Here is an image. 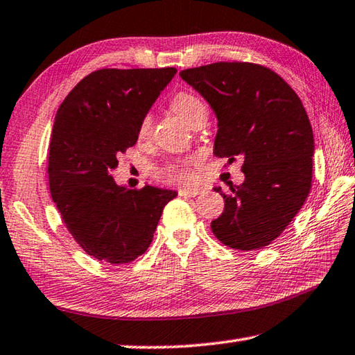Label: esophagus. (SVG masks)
I'll return each instance as SVG.
<instances>
[{"label": "esophagus", "instance_id": "esophagus-1", "mask_svg": "<svg viewBox=\"0 0 355 355\" xmlns=\"http://www.w3.org/2000/svg\"><path fill=\"white\" fill-rule=\"evenodd\" d=\"M178 194L182 197H196V196L202 194V191L196 189V188H183V189L178 191Z\"/></svg>", "mask_w": 355, "mask_h": 355}]
</instances>
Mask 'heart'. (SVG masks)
I'll return each mask as SVG.
<instances>
[{"instance_id":"1","label":"heart","mask_w":355,"mask_h":355,"mask_svg":"<svg viewBox=\"0 0 355 355\" xmlns=\"http://www.w3.org/2000/svg\"><path fill=\"white\" fill-rule=\"evenodd\" d=\"M171 106L172 110L175 111L186 123L191 125L192 128L199 127L200 123H205L208 116L207 106L203 105V101L199 97H196V95H192L189 92H178L175 97L172 98ZM150 130H152V117L146 116L141 120L139 136L147 137L150 135ZM166 175L182 183H191L192 180H194V173L189 169L188 163L169 167V169L166 171Z\"/></svg>"}]
</instances>
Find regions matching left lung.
<instances>
[{"label": "left lung", "mask_w": 355, "mask_h": 355, "mask_svg": "<svg viewBox=\"0 0 355 355\" xmlns=\"http://www.w3.org/2000/svg\"><path fill=\"white\" fill-rule=\"evenodd\" d=\"M218 119L213 153L243 159L244 182L230 186L211 230L232 249L271 244L302 208L311 186L315 139L297 94L263 65L216 62L180 71Z\"/></svg>", "instance_id": "obj_1"}]
</instances>
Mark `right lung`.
Segmentation results:
<instances>
[{
  "label": "right lung",
  "mask_w": 355,
  "mask_h": 355,
  "mask_svg": "<svg viewBox=\"0 0 355 355\" xmlns=\"http://www.w3.org/2000/svg\"><path fill=\"white\" fill-rule=\"evenodd\" d=\"M177 69H101L76 84L59 106L48 177L53 202L87 255L111 264L136 260L152 243L161 213L178 192L146 184L128 189L112 172L133 147L141 120Z\"/></svg>",
  "instance_id": "add662e5"
}]
</instances>
